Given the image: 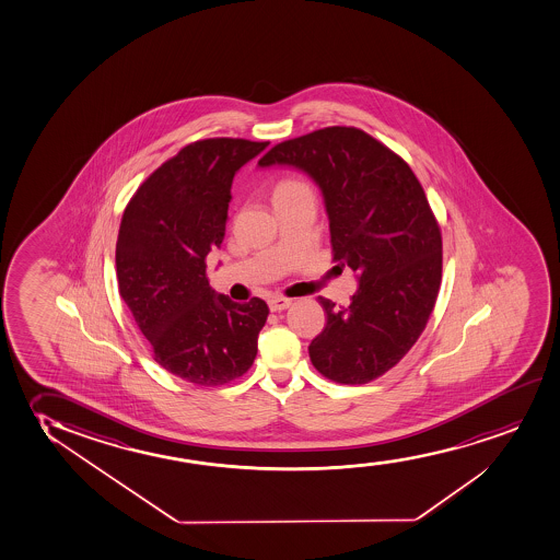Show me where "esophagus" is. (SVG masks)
<instances>
[{
  "label": "esophagus",
  "instance_id": "34e87169",
  "mask_svg": "<svg viewBox=\"0 0 560 560\" xmlns=\"http://www.w3.org/2000/svg\"><path fill=\"white\" fill-rule=\"evenodd\" d=\"M292 300L284 299V296H273V299L269 300V310L271 312H283L287 307H291Z\"/></svg>",
  "mask_w": 560,
  "mask_h": 560
}]
</instances>
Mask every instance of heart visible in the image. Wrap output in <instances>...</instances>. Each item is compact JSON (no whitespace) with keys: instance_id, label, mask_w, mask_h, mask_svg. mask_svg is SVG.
Listing matches in <instances>:
<instances>
[{"instance_id":"obj_1","label":"heart","mask_w":560,"mask_h":560,"mask_svg":"<svg viewBox=\"0 0 560 560\" xmlns=\"http://www.w3.org/2000/svg\"><path fill=\"white\" fill-rule=\"evenodd\" d=\"M302 186H305L304 182L292 180V178H289V180L279 182V184H277L276 194L289 191V189L302 188Z\"/></svg>"}]
</instances>
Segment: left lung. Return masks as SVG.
<instances>
[{
  "mask_svg": "<svg viewBox=\"0 0 560 560\" xmlns=\"http://www.w3.org/2000/svg\"><path fill=\"white\" fill-rule=\"evenodd\" d=\"M276 163L319 184L332 260L359 273L351 304L319 299L327 325L310 359L336 384H369L407 355L433 313L443 276L439 222L407 161L357 127L284 140L258 161Z\"/></svg>",
  "mask_w": 560,
  "mask_h": 560,
  "instance_id": "left-lung-1",
  "label": "left lung"
}]
</instances>
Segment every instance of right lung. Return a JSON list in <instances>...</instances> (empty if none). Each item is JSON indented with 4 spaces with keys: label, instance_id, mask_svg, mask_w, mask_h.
Masks as SVG:
<instances>
[{
    "label": "right lung",
    "instance_id": "add662e5",
    "mask_svg": "<svg viewBox=\"0 0 560 560\" xmlns=\"http://www.w3.org/2000/svg\"><path fill=\"white\" fill-rule=\"evenodd\" d=\"M269 142L205 139L148 176L125 207L116 243L119 294L155 363L214 387L255 363L268 304L217 296L207 256L222 245L232 180Z\"/></svg>",
    "mask_w": 560,
    "mask_h": 560
}]
</instances>
